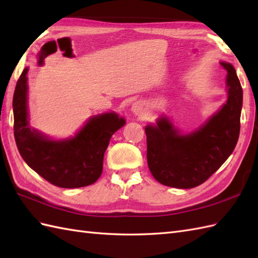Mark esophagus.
Returning a JSON list of instances; mask_svg holds the SVG:
<instances>
[{
  "instance_id": "esophagus-1",
  "label": "esophagus",
  "mask_w": 258,
  "mask_h": 258,
  "mask_svg": "<svg viewBox=\"0 0 258 258\" xmlns=\"http://www.w3.org/2000/svg\"><path fill=\"white\" fill-rule=\"evenodd\" d=\"M132 111L134 114L136 115H142L143 114V111H144V105L143 103L141 102H135L133 105H132Z\"/></svg>"
}]
</instances>
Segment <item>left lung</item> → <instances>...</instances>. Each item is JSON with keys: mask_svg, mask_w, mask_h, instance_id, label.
<instances>
[{"mask_svg": "<svg viewBox=\"0 0 258 258\" xmlns=\"http://www.w3.org/2000/svg\"><path fill=\"white\" fill-rule=\"evenodd\" d=\"M227 71V101L199 130L183 135L167 117L145 127L147 164L153 176L163 185L193 188L220 168L237 144L240 130L243 90L232 64Z\"/></svg>", "mask_w": 258, "mask_h": 258, "instance_id": "obj_1", "label": "left lung"}]
</instances>
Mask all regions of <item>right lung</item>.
I'll use <instances>...</instances> for the list:
<instances>
[{
    "label": "right lung",
    "mask_w": 258,
    "mask_h": 258,
    "mask_svg": "<svg viewBox=\"0 0 258 258\" xmlns=\"http://www.w3.org/2000/svg\"><path fill=\"white\" fill-rule=\"evenodd\" d=\"M27 71L22 72L13 96L14 138L22 158L47 182L63 188L95 183L112 135L125 124L116 113L91 117L74 138L53 141L31 128L27 112Z\"/></svg>",
    "instance_id": "1"
}]
</instances>
